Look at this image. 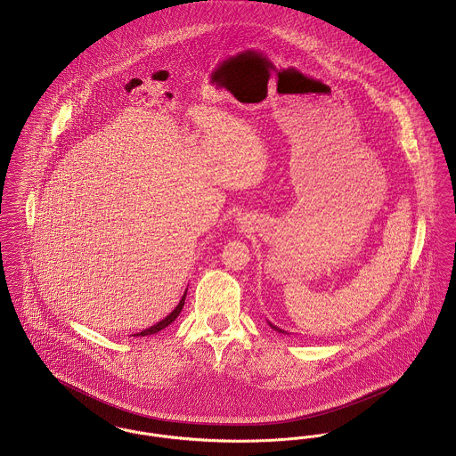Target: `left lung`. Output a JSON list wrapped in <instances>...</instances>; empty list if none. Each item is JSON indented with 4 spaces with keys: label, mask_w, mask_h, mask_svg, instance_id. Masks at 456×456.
I'll return each mask as SVG.
<instances>
[{
    "label": "left lung",
    "mask_w": 456,
    "mask_h": 456,
    "mask_svg": "<svg viewBox=\"0 0 456 456\" xmlns=\"http://www.w3.org/2000/svg\"><path fill=\"white\" fill-rule=\"evenodd\" d=\"M270 326H272V328H273V330H277V331H281V333H283V330H281V328H277V326H273V325H272V323H270Z\"/></svg>",
    "instance_id": "obj_1"
}]
</instances>
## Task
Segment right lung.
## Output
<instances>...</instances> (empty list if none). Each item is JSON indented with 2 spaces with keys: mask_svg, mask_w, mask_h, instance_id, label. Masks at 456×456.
I'll return each instance as SVG.
<instances>
[{
  "mask_svg": "<svg viewBox=\"0 0 456 456\" xmlns=\"http://www.w3.org/2000/svg\"><path fill=\"white\" fill-rule=\"evenodd\" d=\"M188 292V290H186ZM186 292H184V296L181 297V301L179 304L174 307L173 313L169 314V316H166L162 322H159V323H155V325L151 326V328H147V330H142L140 333H136L134 337H147V335H153V333H157V331H160V330H164L166 326L171 325L174 320L179 316V313L183 311V305H184V299H186Z\"/></svg>",
  "mask_w": 456,
  "mask_h": 456,
  "instance_id": "right-lung-1",
  "label": "right lung"
}]
</instances>
